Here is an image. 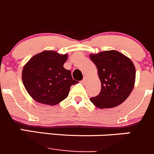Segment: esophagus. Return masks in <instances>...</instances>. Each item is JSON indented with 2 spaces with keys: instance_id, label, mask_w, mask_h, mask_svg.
<instances>
[{
  "instance_id": "1",
  "label": "esophagus",
  "mask_w": 154,
  "mask_h": 154,
  "mask_svg": "<svg viewBox=\"0 0 154 154\" xmlns=\"http://www.w3.org/2000/svg\"><path fill=\"white\" fill-rule=\"evenodd\" d=\"M87 80H88V78H87V77H83V80H81V83H82V84H83V85L86 84V82H87Z\"/></svg>"
}]
</instances>
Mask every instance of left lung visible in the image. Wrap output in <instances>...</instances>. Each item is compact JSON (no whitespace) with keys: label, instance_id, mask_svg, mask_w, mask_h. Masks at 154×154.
Wrapping results in <instances>:
<instances>
[{"label":"left lung","instance_id":"obj_1","mask_svg":"<svg viewBox=\"0 0 154 154\" xmlns=\"http://www.w3.org/2000/svg\"><path fill=\"white\" fill-rule=\"evenodd\" d=\"M98 69L101 89L90 101L99 108L117 107L129 97L135 81V68L127 56L116 50L89 55Z\"/></svg>","mask_w":154,"mask_h":154}]
</instances>
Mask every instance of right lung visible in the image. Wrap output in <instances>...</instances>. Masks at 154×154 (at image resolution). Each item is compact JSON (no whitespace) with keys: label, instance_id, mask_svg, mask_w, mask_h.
<instances>
[{"label":"right lung","instance_id":"right-lung-1","mask_svg":"<svg viewBox=\"0 0 154 154\" xmlns=\"http://www.w3.org/2000/svg\"><path fill=\"white\" fill-rule=\"evenodd\" d=\"M68 55L46 50L33 56L22 69V83L37 102L56 105L68 97L70 88L78 83L63 67Z\"/></svg>","mask_w":154,"mask_h":154}]
</instances>
